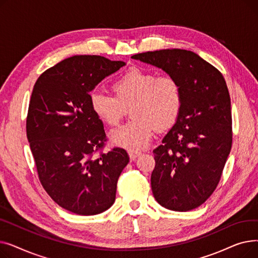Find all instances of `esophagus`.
<instances>
[{
  "label": "esophagus",
  "mask_w": 258,
  "mask_h": 258,
  "mask_svg": "<svg viewBox=\"0 0 258 258\" xmlns=\"http://www.w3.org/2000/svg\"><path fill=\"white\" fill-rule=\"evenodd\" d=\"M141 155V152L138 151H128V156L131 158V160H135L136 158H138Z\"/></svg>",
  "instance_id": "obj_1"
}]
</instances>
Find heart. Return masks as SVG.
<instances>
[{
  "mask_svg": "<svg viewBox=\"0 0 258 258\" xmlns=\"http://www.w3.org/2000/svg\"><path fill=\"white\" fill-rule=\"evenodd\" d=\"M111 88L115 97L93 92L90 105L93 113L108 126H116L131 107L134 119L110 134V140L116 146L141 150L151 142L156 127L168 128L179 116L182 92L172 76H158L133 67L116 78Z\"/></svg>",
  "mask_w": 258,
  "mask_h": 258,
  "instance_id": "1",
  "label": "heart"
}]
</instances>
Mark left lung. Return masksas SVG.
I'll return each instance as SVG.
<instances>
[{
    "label": "left lung",
    "instance_id": "obj_1",
    "mask_svg": "<svg viewBox=\"0 0 258 258\" xmlns=\"http://www.w3.org/2000/svg\"><path fill=\"white\" fill-rule=\"evenodd\" d=\"M178 80L182 92L179 116L154 150L151 182L156 201L173 211L201 206L218 186L231 151V101L222 73L182 49L135 54Z\"/></svg>",
    "mask_w": 258,
    "mask_h": 258
}]
</instances>
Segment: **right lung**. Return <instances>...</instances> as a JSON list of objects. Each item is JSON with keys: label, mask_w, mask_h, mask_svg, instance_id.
<instances>
[{"label": "right lung", "mask_w": 258, "mask_h": 258, "mask_svg": "<svg viewBox=\"0 0 258 258\" xmlns=\"http://www.w3.org/2000/svg\"><path fill=\"white\" fill-rule=\"evenodd\" d=\"M126 63L76 55L38 77L27 117L39 181L57 205L79 215L99 214L116 199L119 175L130 158L123 148L95 157L103 146V123L92 111L90 93Z\"/></svg>", "instance_id": "obj_1"}]
</instances>
